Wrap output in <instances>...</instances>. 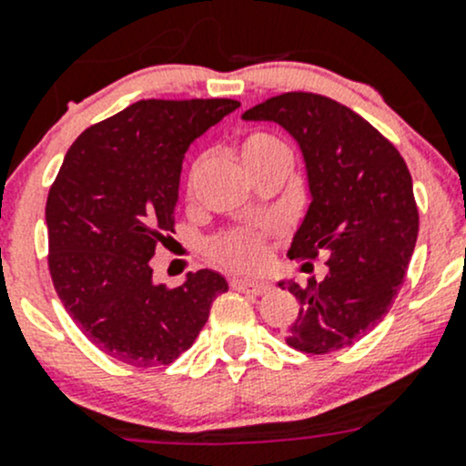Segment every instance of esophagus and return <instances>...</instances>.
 Segmentation results:
<instances>
[{
	"label": "esophagus",
	"instance_id": "esophagus-1",
	"mask_svg": "<svg viewBox=\"0 0 466 466\" xmlns=\"http://www.w3.org/2000/svg\"><path fill=\"white\" fill-rule=\"evenodd\" d=\"M232 289L241 290V293L263 295L270 290V284H268V281H259V279H232Z\"/></svg>",
	"mask_w": 466,
	"mask_h": 466
}]
</instances>
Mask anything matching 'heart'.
Returning a JSON list of instances; mask_svg holds the SVG:
<instances>
[{"mask_svg":"<svg viewBox=\"0 0 466 466\" xmlns=\"http://www.w3.org/2000/svg\"><path fill=\"white\" fill-rule=\"evenodd\" d=\"M270 155H286V157H290V148L279 137L270 133H261V130H255V133H250L241 142V157L246 164L259 162V159L270 157ZM266 237V228L225 229V232L209 238L207 252H209L211 259L228 268H234V270H252L263 259Z\"/></svg>","mask_w":466,"mask_h":466,"instance_id":"1","label":"heart"}]
</instances>
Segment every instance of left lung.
I'll use <instances>...</instances> for the list:
<instances>
[{
	"label": "left lung",
	"mask_w": 466,
	"mask_h": 466,
	"mask_svg": "<svg viewBox=\"0 0 466 466\" xmlns=\"http://www.w3.org/2000/svg\"><path fill=\"white\" fill-rule=\"evenodd\" d=\"M243 119L275 121L298 139L311 205L289 257L329 266L322 281L279 284L299 302L286 342L304 354L345 350L383 320L406 277L420 229L410 171L370 121L322 94H279Z\"/></svg>",
	"instance_id": "1"
}]
</instances>
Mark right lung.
Here are the masks:
<instances>
[{"label":"right lung","instance_id":"right-lung-1","mask_svg":"<svg viewBox=\"0 0 466 466\" xmlns=\"http://www.w3.org/2000/svg\"><path fill=\"white\" fill-rule=\"evenodd\" d=\"M238 106L146 98L69 146L46 196V261L63 307L103 354L135 368L173 363L228 290L214 270L189 272L176 289L155 284L150 257L176 232L187 148Z\"/></svg>","mask_w":466,"mask_h":466}]
</instances>
